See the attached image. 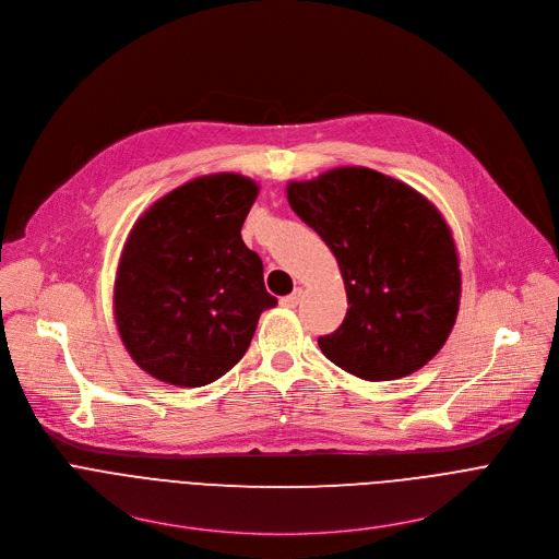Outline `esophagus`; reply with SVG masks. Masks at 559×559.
<instances>
[{
  "mask_svg": "<svg viewBox=\"0 0 559 559\" xmlns=\"http://www.w3.org/2000/svg\"><path fill=\"white\" fill-rule=\"evenodd\" d=\"M300 296H302V289H300V287H296L292 294H287V296H283V298H281V305H283V307H287V309H292V307H296V305H298Z\"/></svg>",
  "mask_w": 559,
  "mask_h": 559,
  "instance_id": "obj_1",
  "label": "esophagus"
}]
</instances>
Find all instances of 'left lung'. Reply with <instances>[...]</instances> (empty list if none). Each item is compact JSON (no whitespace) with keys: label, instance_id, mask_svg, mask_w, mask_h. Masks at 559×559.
<instances>
[{"label":"left lung","instance_id":"8db88e82","mask_svg":"<svg viewBox=\"0 0 559 559\" xmlns=\"http://www.w3.org/2000/svg\"><path fill=\"white\" fill-rule=\"evenodd\" d=\"M292 210L334 252L347 292L343 325L321 352L362 380H395L447 343L460 307L451 229L431 201L369 168L287 186Z\"/></svg>","mask_w":559,"mask_h":559}]
</instances>
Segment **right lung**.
I'll list each match as a JSON object with an SVG mask.
<instances>
[{
    "instance_id": "obj_1",
    "label": "right lung",
    "mask_w": 559,
    "mask_h": 559,
    "mask_svg": "<svg viewBox=\"0 0 559 559\" xmlns=\"http://www.w3.org/2000/svg\"><path fill=\"white\" fill-rule=\"evenodd\" d=\"M259 186L241 175L199 177L134 223L115 278V321L132 360L162 382L203 386L248 352L276 305L263 263L241 238Z\"/></svg>"
}]
</instances>
